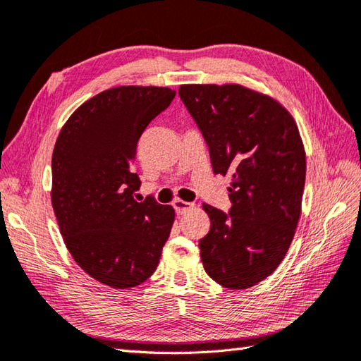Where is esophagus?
Wrapping results in <instances>:
<instances>
[{
    "label": "esophagus",
    "instance_id": "esophagus-1",
    "mask_svg": "<svg viewBox=\"0 0 361 361\" xmlns=\"http://www.w3.org/2000/svg\"><path fill=\"white\" fill-rule=\"evenodd\" d=\"M173 207H174L176 213L183 214V213H187L188 210H191V208L195 207V204L187 202V201H182V199H176V201L173 202Z\"/></svg>",
    "mask_w": 361,
    "mask_h": 361
}]
</instances>
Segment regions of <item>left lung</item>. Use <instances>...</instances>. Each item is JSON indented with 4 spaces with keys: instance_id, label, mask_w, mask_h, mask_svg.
<instances>
[{
    "instance_id": "obj_1",
    "label": "left lung",
    "mask_w": 361,
    "mask_h": 361,
    "mask_svg": "<svg viewBox=\"0 0 361 361\" xmlns=\"http://www.w3.org/2000/svg\"><path fill=\"white\" fill-rule=\"evenodd\" d=\"M179 97L210 153L214 174L230 173L228 212L204 204L210 231L199 241L208 276L247 289L281 264L300 219L306 154L292 116L239 85H183Z\"/></svg>"
}]
</instances>
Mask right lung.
Wrapping results in <instances>:
<instances>
[{
  "mask_svg": "<svg viewBox=\"0 0 361 361\" xmlns=\"http://www.w3.org/2000/svg\"><path fill=\"white\" fill-rule=\"evenodd\" d=\"M170 87L120 86L83 103L52 154V207L72 258L87 275L130 289L154 274L174 222L154 196L137 202L142 133L173 102Z\"/></svg>",
  "mask_w": 361,
  "mask_h": 361,
  "instance_id": "1",
  "label": "right lung"
}]
</instances>
